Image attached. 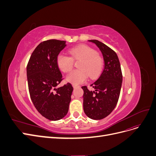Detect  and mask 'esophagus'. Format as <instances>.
<instances>
[{
  "label": "esophagus",
  "instance_id": "34e87169",
  "mask_svg": "<svg viewBox=\"0 0 156 156\" xmlns=\"http://www.w3.org/2000/svg\"><path fill=\"white\" fill-rule=\"evenodd\" d=\"M72 86H73V87L74 88H77V87H79V86L77 85V84H73Z\"/></svg>",
  "mask_w": 156,
  "mask_h": 156
}]
</instances>
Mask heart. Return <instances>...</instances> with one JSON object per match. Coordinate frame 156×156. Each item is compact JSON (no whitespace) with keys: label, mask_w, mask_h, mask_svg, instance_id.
<instances>
[{"label":"heart","mask_w":156,"mask_h":156,"mask_svg":"<svg viewBox=\"0 0 156 156\" xmlns=\"http://www.w3.org/2000/svg\"><path fill=\"white\" fill-rule=\"evenodd\" d=\"M69 56L60 54L56 58L59 69L64 73H68L73 67V60H81L78 64L79 69L70 72L66 77V81L73 84L84 83L88 76L94 79L97 78L103 68V59L97 51L90 47L81 44L70 49Z\"/></svg>","instance_id":"b5f03b06"}]
</instances>
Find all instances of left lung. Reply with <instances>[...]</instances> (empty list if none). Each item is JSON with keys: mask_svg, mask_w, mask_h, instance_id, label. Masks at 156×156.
Returning a JSON list of instances; mask_svg holds the SVG:
<instances>
[{"mask_svg": "<svg viewBox=\"0 0 156 156\" xmlns=\"http://www.w3.org/2000/svg\"><path fill=\"white\" fill-rule=\"evenodd\" d=\"M100 49L105 66L101 75L90 87L94 91L83 86V109L86 115L93 120L104 119L115 108L120 96L122 83L120 64L115 52L102 42L88 40Z\"/></svg>", "mask_w": 156, "mask_h": 156, "instance_id": "8db88e82", "label": "left lung"}]
</instances>
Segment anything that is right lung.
Segmentation results:
<instances>
[{"label": "right lung", "mask_w": 156, "mask_h": 156, "mask_svg": "<svg viewBox=\"0 0 156 156\" xmlns=\"http://www.w3.org/2000/svg\"><path fill=\"white\" fill-rule=\"evenodd\" d=\"M65 41H42L32 52L27 66L28 86L34 107L45 119L58 120L67 115L73 88L68 83L56 88L62 81L56 62Z\"/></svg>", "instance_id": "right-lung-1"}]
</instances>
